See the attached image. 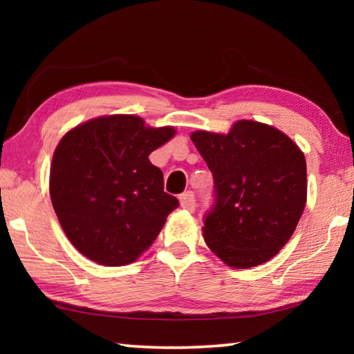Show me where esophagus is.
<instances>
[{
  "label": "esophagus",
  "instance_id": "obj_1",
  "mask_svg": "<svg viewBox=\"0 0 354 354\" xmlns=\"http://www.w3.org/2000/svg\"><path fill=\"white\" fill-rule=\"evenodd\" d=\"M179 205H181V207L185 209V211H190V212L195 211L196 203H195L194 192H192V190L184 192V194L179 196Z\"/></svg>",
  "mask_w": 354,
  "mask_h": 354
}]
</instances>
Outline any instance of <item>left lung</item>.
Segmentation results:
<instances>
[{
	"mask_svg": "<svg viewBox=\"0 0 354 354\" xmlns=\"http://www.w3.org/2000/svg\"><path fill=\"white\" fill-rule=\"evenodd\" d=\"M214 176L215 201L203 237L232 268L270 261L289 242L306 206V159L270 124L239 120L227 134L190 136Z\"/></svg>",
	"mask_w": 354,
	"mask_h": 354,
	"instance_id": "8db88e82",
	"label": "left lung"
}]
</instances>
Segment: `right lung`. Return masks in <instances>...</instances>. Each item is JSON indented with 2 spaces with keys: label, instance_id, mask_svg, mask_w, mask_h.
Segmentation results:
<instances>
[{
  "label": "right lung",
  "instance_id": "obj_1",
  "mask_svg": "<svg viewBox=\"0 0 354 354\" xmlns=\"http://www.w3.org/2000/svg\"><path fill=\"white\" fill-rule=\"evenodd\" d=\"M176 134L149 128L137 115L92 118L57 143L50 195L73 247L107 267L134 262L151 247L179 201L148 156Z\"/></svg>",
  "mask_w": 354,
  "mask_h": 354
}]
</instances>
